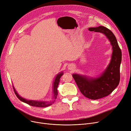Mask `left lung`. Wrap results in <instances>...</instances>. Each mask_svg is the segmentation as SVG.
I'll use <instances>...</instances> for the list:
<instances>
[{
    "label": "left lung",
    "instance_id": "8db88e82",
    "mask_svg": "<svg viewBox=\"0 0 131 131\" xmlns=\"http://www.w3.org/2000/svg\"><path fill=\"white\" fill-rule=\"evenodd\" d=\"M88 30L104 34L110 42L112 48L110 62L101 74L95 78L77 73L72 74L82 94L88 98L96 100L109 95L118 85L122 52L116 37L109 29L100 26L90 27Z\"/></svg>",
    "mask_w": 131,
    "mask_h": 131
}]
</instances>
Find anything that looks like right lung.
I'll use <instances>...</instances> for the list:
<instances>
[{"label":"right lung","mask_w":131,"mask_h":131,"mask_svg":"<svg viewBox=\"0 0 131 131\" xmlns=\"http://www.w3.org/2000/svg\"><path fill=\"white\" fill-rule=\"evenodd\" d=\"M63 74V72H60L56 75V78L54 80L53 83V96L52 99L51 101H33V100H28L25 98L21 97L18 94L16 90H15L14 86L13 85V89L15 92V95H16L17 97L21 101V102L26 103L34 107H48L51 105L54 102H55L56 98L58 96V86L60 82V79L61 77V76Z\"/></svg>","instance_id":"right-lung-1"}]
</instances>
